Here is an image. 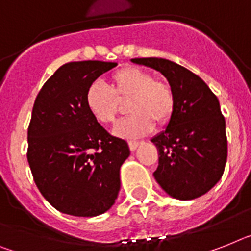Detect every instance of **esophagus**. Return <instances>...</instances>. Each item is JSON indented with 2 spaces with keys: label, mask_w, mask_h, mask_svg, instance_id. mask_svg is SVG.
I'll use <instances>...</instances> for the list:
<instances>
[{
  "label": "esophagus",
  "mask_w": 251,
  "mask_h": 251,
  "mask_svg": "<svg viewBox=\"0 0 251 251\" xmlns=\"http://www.w3.org/2000/svg\"><path fill=\"white\" fill-rule=\"evenodd\" d=\"M141 142L140 141H133V140H130V141H128V145H129V149L132 151H134L136 150V149H137V146L138 145H140Z\"/></svg>",
  "instance_id": "esophagus-1"
}]
</instances>
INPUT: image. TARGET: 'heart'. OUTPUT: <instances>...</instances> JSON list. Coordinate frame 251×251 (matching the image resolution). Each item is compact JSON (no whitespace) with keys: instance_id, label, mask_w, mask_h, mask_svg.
Listing matches in <instances>:
<instances>
[{"instance_id":"obj_1","label":"heart","mask_w":251,"mask_h":251,"mask_svg":"<svg viewBox=\"0 0 251 251\" xmlns=\"http://www.w3.org/2000/svg\"><path fill=\"white\" fill-rule=\"evenodd\" d=\"M111 88L95 82L87 88L86 105L96 121L115 123L123 111V102H129V118L118 124V134L141 137L149 133L154 123L165 126L176 110V96L164 79L154 78L148 70L126 66L110 76Z\"/></svg>"}]
</instances>
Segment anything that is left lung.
Segmentation results:
<instances>
[{
    "label": "left lung",
    "instance_id": "8db88e82",
    "mask_svg": "<svg viewBox=\"0 0 251 251\" xmlns=\"http://www.w3.org/2000/svg\"><path fill=\"white\" fill-rule=\"evenodd\" d=\"M132 61L159 70L175 91V114L165 130L151 140L159 154L155 179L173 198H200L221 179L227 160L226 121L218 99L200 76L171 60Z\"/></svg>",
    "mask_w": 251,
    "mask_h": 251
}]
</instances>
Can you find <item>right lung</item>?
Returning <instances> with one entry per match:
<instances>
[{
  "label": "right lung",
  "instance_id": "right-lung-1",
  "mask_svg": "<svg viewBox=\"0 0 251 251\" xmlns=\"http://www.w3.org/2000/svg\"><path fill=\"white\" fill-rule=\"evenodd\" d=\"M117 63L64 64L38 92L28 127V158L39 192L75 217L102 214L115 202L127 141L111 136L90 113L87 88Z\"/></svg>",
  "mask_w": 251,
  "mask_h": 251
}]
</instances>
